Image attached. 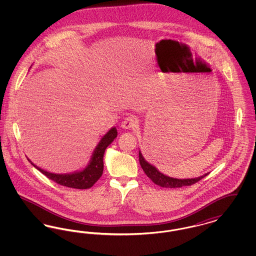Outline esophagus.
<instances>
[{"mask_svg":"<svg viewBox=\"0 0 256 256\" xmlns=\"http://www.w3.org/2000/svg\"><path fill=\"white\" fill-rule=\"evenodd\" d=\"M137 122H137V118L135 116L130 115V116H128L124 119L121 126L124 130H130V128H134V126L137 124Z\"/></svg>","mask_w":256,"mask_h":256,"instance_id":"1","label":"esophagus"}]
</instances>
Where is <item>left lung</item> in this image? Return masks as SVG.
<instances>
[{
    "label": "left lung",
    "mask_w": 256,
    "mask_h": 256,
    "mask_svg": "<svg viewBox=\"0 0 256 256\" xmlns=\"http://www.w3.org/2000/svg\"><path fill=\"white\" fill-rule=\"evenodd\" d=\"M139 162H140L142 169L148 176V178H150L152 180V182L156 183V185H158L160 187H165V188H180L183 186H190V185H193L196 182H200L202 178H204L207 176V174H206L200 178H185V180H178V178L167 176L163 174L162 172H160L154 166L148 163L145 158H143L140 150H139Z\"/></svg>",
    "instance_id": "left-lung-1"
}]
</instances>
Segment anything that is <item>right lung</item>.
Returning <instances> with one entry per match:
<instances>
[{"label":"right lung","mask_w":256,"mask_h":256,"mask_svg":"<svg viewBox=\"0 0 256 256\" xmlns=\"http://www.w3.org/2000/svg\"><path fill=\"white\" fill-rule=\"evenodd\" d=\"M117 137V130L116 128H112L108 134H106L100 143L98 144L91 160L86 169L82 170H78L73 174H54L49 172L47 170H42L41 168L37 167L30 159H28L37 170H40L43 174H45L48 178L52 180V182L66 186L69 188H74V189H88L91 188L95 183L97 182L98 180L102 176L104 172V154L106 150V148L110 146L113 142V140Z\"/></svg>","instance_id":"obj_1"}]
</instances>
